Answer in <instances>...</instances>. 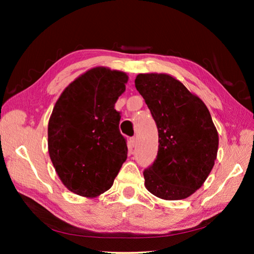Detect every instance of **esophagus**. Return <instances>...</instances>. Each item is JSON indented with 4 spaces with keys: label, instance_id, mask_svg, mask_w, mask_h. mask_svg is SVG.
Instances as JSON below:
<instances>
[{
    "label": "esophagus",
    "instance_id": "obj_1",
    "mask_svg": "<svg viewBox=\"0 0 254 254\" xmlns=\"http://www.w3.org/2000/svg\"><path fill=\"white\" fill-rule=\"evenodd\" d=\"M128 142H130L131 148H133V147H134V145H135V143H136V137H135V136L130 137V141H128Z\"/></svg>",
    "mask_w": 254,
    "mask_h": 254
}]
</instances>
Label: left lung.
<instances>
[{
    "label": "left lung",
    "instance_id": "8db88e82",
    "mask_svg": "<svg viewBox=\"0 0 254 254\" xmlns=\"http://www.w3.org/2000/svg\"><path fill=\"white\" fill-rule=\"evenodd\" d=\"M135 87L157 123L156 161L144 186L166 200L185 199L203 186L218 150V133L205 103L168 74H139Z\"/></svg>",
    "mask_w": 254,
    "mask_h": 254
}]
</instances>
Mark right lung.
Masks as SVG:
<instances>
[{"instance_id":"add662e5","label":"right lung","mask_w":254,"mask_h":254,"mask_svg":"<svg viewBox=\"0 0 254 254\" xmlns=\"http://www.w3.org/2000/svg\"><path fill=\"white\" fill-rule=\"evenodd\" d=\"M128 76L94 67L64 89L48 123V151L59 179L76 195L95 198L112 187L127 147L114 109Z\"/></svg>"}]
</instances>
